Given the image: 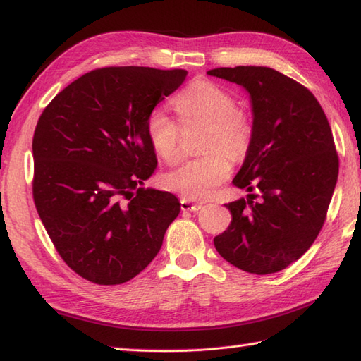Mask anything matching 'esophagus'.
Instances as JSON below:
<instances>
[{
  "label": "esophagus",
  "instance_id": "34e87169",
  "mask_svg": "<svg viewBox=\"0 0 361 361\" xmlns=\"http://www.w3.org/2000/svg\"><path fill=\"white\" fill-rule=\"evenodd\" d=\"M180 203H181V211L195 212L202 208V203H194L192 200H189V198H181Z\"/></svg>",
  "mask_w": 361,
  "mask_h": 361
}]
</instances>
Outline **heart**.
Returning a JSON list of instances; mask_svg holds the SVG:
<instances>
[{
    "mask_svg": "<svg viewBox=\"0 0 361 361\" xmlns=\"http://www.w3.org/2000/svg\"><path fill=\"white\" fill-rule=\"evenodd\" d=\"M173 109L183 124L202 122V157L186 161L163 176V185L186 198H206L231 172V161H240L252 141V122L237 109L234 96L209 80L190 83L173 99ZM145 133L153 152L167 164L181 157L180 126L163 110L155 109L145 119Z\"/></svg>",
    "mask_w": 361,
    "mask_h": 361,
    "instance_id": "1",
    "label": "heart"
}]
</instances>
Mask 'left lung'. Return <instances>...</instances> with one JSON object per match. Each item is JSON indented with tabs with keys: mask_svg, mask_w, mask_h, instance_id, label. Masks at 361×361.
<instances>
[{
	"mask_svg": "<svg viewBox=\"0 0 361 361\" xmlns=\"http://www.w3.org/2000/svg\"><path fill=\"white\" fill-rule=\"evenodd\" d=\"M208 74L243 87L252 105V141L233 180L250 194L225 204L233 220L214 245L243 271H281L312 247L324 225L338 178L331 126L317 97L273 68Z\"/></svg>",
	"mask_w": 361,
	"mask_h": 361,
	"instance_id": "obj_1",
	"label": "left lung"
}]
</instances>
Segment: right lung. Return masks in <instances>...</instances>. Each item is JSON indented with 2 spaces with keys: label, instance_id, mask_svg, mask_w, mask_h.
I'll list each match as a JSON object with an SVG mask.
<instances>
[{
  "label": "right lung",
  "instance_id": "right-lung-1",
  "mask_svg": "<svg viewBox=\"0 0 361 361\" xmlns=\"http://www.w3.org/2000/svg\"><path fill=\"white\" fill-rule=\"evenodd\" d=\"M186 75L97 68L60 91L38 119L34 203L60 257L83 279L118 286L135 278L180 214L173 194L141 185L158 164L145 119Z\"/></svg>",
  "mask_w": 361,
  "mask_h": 361
}]
</instances>
